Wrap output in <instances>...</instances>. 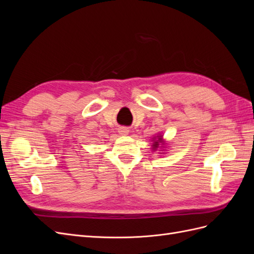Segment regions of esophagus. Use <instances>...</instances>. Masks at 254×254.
I'll list each match as a JSON object with an SVG mask.
<instances>
[{
	"label": "esophagus",
	"instance_id": "1",
	"mask_svg": "<svg viewBox=\"0 0 254 254\" xmlns=\"http://www.w3.org/2000/svg\"><path fill=\"white\" fill-rule=\"evenodd\" d=\"M119 132H120L121 134H123V135H126V134L129 133V129L126 128V127H121V128L119 129Z\"/></svg>",
	"mask_w": 254,
	"mask_h": 254
}]
</instances>
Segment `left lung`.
Returning a JSON list of instances; mask_svg holds the SVG:
<instances>
[{
  "label": "left lung",
  "instance_id": "1",
  "mask_svg": "<svg viewBox=\"0 0 254 254\" xmlns=\"http://www.w3.org/2000/svg\"><path fill=\"white\" fill-rule=\"evenodd\" d=\"M159 140H160V139H159ZM158 145H159V144H158V142H155V144H153V148L156 149V148L158 147Z\"/></svg>",
  "mask_w": 254,
  "mask_h": 254
}]
</instances>
